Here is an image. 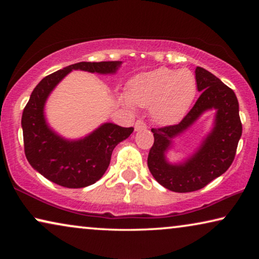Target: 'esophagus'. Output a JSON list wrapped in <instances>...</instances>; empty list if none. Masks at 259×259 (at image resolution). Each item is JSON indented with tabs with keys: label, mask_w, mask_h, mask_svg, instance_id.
Masks as SVG:
<instances>
[{
	"label": "esophagus",
	"mask_w": 259,
	"mask_h": 259,
	"mask_svg": "<svg viewBox=\"0 0 259 259\" xmlns=\"http://www.w3.org/2000/svg\"><path fill=\"white\" fill-rule=\"evenodd\" d=\"M147 129V125L145 122L143 120H137L135 123V130L136 131H140V130H146Z\"/></svg>",
	"instance_id": "esophagus-1"
}]
</instances>
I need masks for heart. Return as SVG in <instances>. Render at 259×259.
Segmentation results:
<instances>
[{"mask_svg": "<svg viewBox=\"0 0 259 259\" xmlns=\"http://www.w3.org/2000/svg\"><path fill=\"white\" fill-rule=\"evenodd\" d=\"M196 95V80L187 69L157 68L131 78L128 93L121 96L124 106L135 104L151 107V114L161 124L176 123L185 115Z\"/></svg>", "mask_w": 259, "mask_h": 259, "instance_id": "b5f03b06", "label": "heart"}]
</instances>
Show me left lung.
<instances>
[{"instance_id": "obj_1", "label": "left lung", "mask_w": 259, "mask_h": 259, "mask_svg": "<svg viewBox=\"0 0 259 259\" xmlns=\"http://www.w3.org/2000/svg\"><path fill=\"white\" fill-rule=\"evenodd\" d=\"M195 80L201 95L178 124L152 129L154 144L148 153L147 165L155 181L178 193L198 191L224 174L234 160L242 135L239 102L231 88L207 69L195 68ZM208 110L215 111L213 128L199 147L179 164L166 159L173 139L187 131Z\"/></svg>"}]
</instances>
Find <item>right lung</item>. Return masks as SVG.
I'll list each match as a JSON object with an SVG mask.
<instances>
[{
  "label": "right lung",
  "instance_id": "add662e5",
  "mask_svg": "<svg viewBox=\"0 0 259 259\" xmlns=\"http://www.w3.org/2000/svg\"><path fill=\"white\" fill-rule=\"evenodd\" d=\"M122 61H100L69 65L46 76L35 87L21 116L25 154L29 164L57 185L81 188L93 185L106 171L117 144L133 134L106 122L80 139H67L57 134L47 122L45 107L50 94L72 71L115 74Z\"/></svg>",
  "mask_w": 259,
  "mask_h": 259
}]
</instances>
